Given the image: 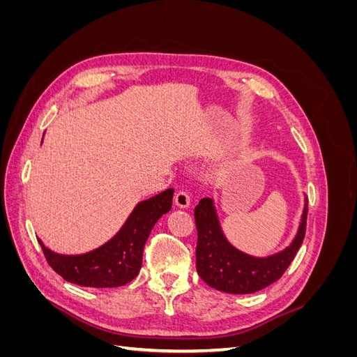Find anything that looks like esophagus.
Wrapping results in <instances>:
<instances>
[{"label": "esophagus", "mask_w": 357, "mask_h": 357, "mask_svg": "<svg viewBox=\"0 0 357 357\" xmlns=\"http://www.w3.org/2000/svg\"><path fill=\"white\" fill-rule=\"evenodd\" d=\"M174 202H176V205H177L178 208H188L189 205H190L189 193L188 192H183V190L177 192L176 197H174Z\"/></svg>", "instance_id": "obj_1"}]
</instances>
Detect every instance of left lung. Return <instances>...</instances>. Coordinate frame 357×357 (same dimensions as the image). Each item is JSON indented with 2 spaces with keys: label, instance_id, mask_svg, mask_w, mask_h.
I'll use <instances>...</instances> for the list:
<instances>
[{
  "label": "left lung",
  "instance_id": "left-lung-1",
  "mask_svg": "<svg viewBox=\"0 0 357 357\" xmlns=\"http://www.w3.org/2000/svg\"><path fill=\"white\" fill-rule=\"evenodd\" d=\"M308 199L304 198L298 231L290 244L265 257L241 252L226 238L213 198H202L195 208L198 231L197 271L210 287L225 294L247 295L262 290L284 274L305 235Z\"/></svg>",
  "mask_w": 357,
  "mask_h": 357
}]
</instances>
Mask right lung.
<instances>
[{
	"label": "right lung",
	"mask_w": 357,
	"mask_h": 357,
	"mask_svg": "<svg viewBox=\"0 0 357 357\" xmlns=\"http://www.w3.org/2000/svg\"><path fill=\"white\" fill-rule=\"evenodd\" d=\"M172 195L174 189H167L138 202L113 238L88 253H56L38 240L47 264L66 282L84 287H121L132 282L143 264L144 244L155 223L171 210Z\"/></svg>",
	"instance_id": "right-lung-1"
}]
</instances>
